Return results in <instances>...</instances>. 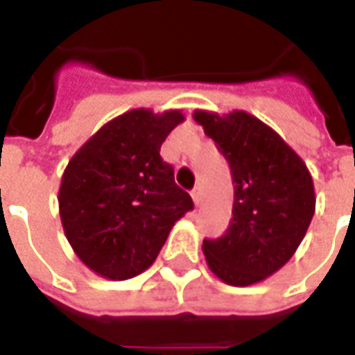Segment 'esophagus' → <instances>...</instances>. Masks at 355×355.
Instances as JSON below:
<instances>
[{"label": "esophagus", "instance_id": "esophagus-1", "mask_svg": "<svg viewBox=\"0 0 355 355\" xmlns=\"http://www.w3.org/2000/svg\"><path fill=\"white\" fill-rule=\"evenodd\" d=\"M192 200H193V203H196V205H200L201 200H203V193H201L200 186H196V188L192 190Z\"/></svg>", "mask_w": 355, "mask_h": 355}]
</instances>
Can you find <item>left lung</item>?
I'll return each mask as SVG.
<instances>
[{"label":"left lung","mask_w":355,"mask_h":355,"mask_svg":"<svg viewBox=\"0 0 355 355\" xmlns=\"http://www.w3.org/2000/svg\"><path fill=\"white\" fill-rule=\"evenodd\" d=\"M196 123L230 165L234 207L223 238L203 239L209 270L228 285L264 282L291 261L315 213V192L302 157L245 110L193 112Z\"/></svg>","instance_id":"1"}]
</instances>
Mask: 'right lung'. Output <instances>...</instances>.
Listing matches in <instances>:
<instances>
[{"mask_svg":"<svg viewBox=\"0 0 355 355\" xmlns=\"http://www.w3.org/2000/svg\"><path fill=\"white\" fill-rule=\"evenodd\" d=\"M182 121L180 110H129L70 157L58 188L60 223L73 253L96 275L123 282L142 274L193 209L159 155Z\"/></svg>","mask_w":355,"mask_h":355,"instance_id":"add662e5","label":"right lung"}]
</instances>
